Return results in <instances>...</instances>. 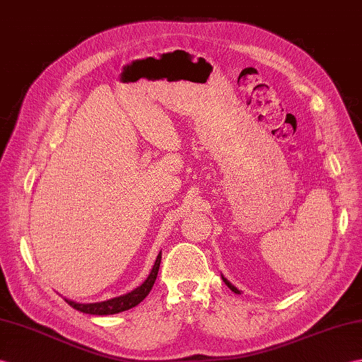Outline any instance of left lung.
<instances>
[{
  "instance_id": "left-lung-1",
  "label": "left lung",
  "mask_w": 362,
  "mask_h": 362,
  "mask_svg": "<svg viewBox=\"0 0 362 362\" xmlns=\"http://www.w3.org/2000/svg\"><path fill=\"white\" fill-rule=\"evenodd\" d=\"M222 281L226 284V287H228L231 291H234V293H238V295H240V290H238L236 287H234V285L228 281V279H226V277L222 274Z\"/></svg>"
}]
</instances>
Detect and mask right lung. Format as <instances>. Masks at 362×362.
<instances>
[{
	"label": "right lung",
	"mask_w": 362,
	"mask_h": 362,
	"mask_svg": "<svg viewBox=\"0 0 362 362\" xmlns=\"http://www.w3.org/2000/svg\"><path fill=\"white\" fill-rule=\"evenodd\" d=\"M160 260H162V251L158 253L156 262L153 265V270H151V273L148 274L145 282L139 285L137 288H134L132 291L126 293V295L117 296V298L107 299V300H102V302H90V304H81V302H75V300H71L67 298H64V300L72 308L78 310V312L86 313V315L105 316V315H115V313H120V312H126V310L139 305L140 302L149 295V291H151V288H153V285L156 282L158 267H160Z\"/></svg>",
	"instance_id": "add662e5"
}]
</instances>
